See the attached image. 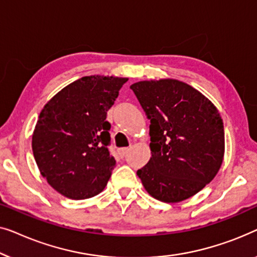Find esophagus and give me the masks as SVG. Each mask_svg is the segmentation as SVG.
I'll return each instance as SVG.
<instances>
[{
    "instance_id": "esophagus-1",
    "label": "esophagus",
    "mask_w": 257,
    "mask_h": 257,
    "mask_svg": "<svg viewBox=\"0 0 257 257\" xmlns=\"http://www.w3.org/2000/svg\"><path fill=\"white\" fill-rule=\"evenodd\" d=\"M128 151H129L128 148H122V149H120V151H118V154H120L121 158H124L125 156H127Z\"/></svg>"
}]
</instances>
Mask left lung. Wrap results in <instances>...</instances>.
<instances>
[{"label": "left lung", "instance_id": "8db88e82", "mask_svg": "<svg viewBox=\"0 0 257 257\" xmlns=\"http://www.w3.org/2000/svg\"><path fill=\"white\" fill-rule=\"evenodd\" d=\"M150 120L151 158L137 176L164 202L194 196L218 173L225 153L222 118L196 88L175 79L130 86Z\"/></svg>", "mask_w": 257, "mask_h": 257}]
</instances>
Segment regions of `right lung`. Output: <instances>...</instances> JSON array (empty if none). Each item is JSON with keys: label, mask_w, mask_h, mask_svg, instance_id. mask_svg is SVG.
Here are the masks:
<instances>
[{"label": "right lung", "mask_w": 257, "mask_h": 257, "mask_svg": "<svg viewBox=\"0 0 257 257\" xmlns=\"http://www.w3.org/2000/svg\"><path fill=\"white\" fill-rule=\"evenodd\" d=\"M127 80L82 77L43 108L32 135V151L42 176L57 192L80 200L106 187L116 165L108 149L107 111Z\"/></svg>", "instance_id": "obj_1"}]
</instances>
